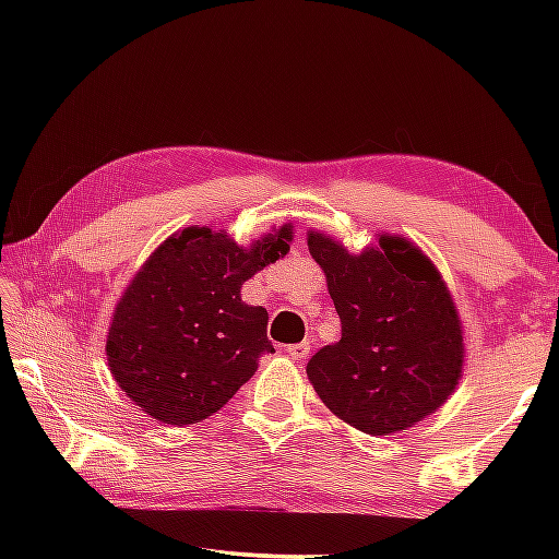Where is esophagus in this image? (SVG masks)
<instances>
[{
  "label": "esophagus",
  "mask_w": 559,
  "mask_h": 559,
  "mask_svg": "<svg viewBox=\"0 0 559 559\" xmlns=\"http://www.w3.org/2000/svg\"><path fill=\"white\" fill-rule=\"evenodd\" d=\"M286 353L293 359H306L310 355V343H296V345H288Z\"/></svg>",
  "instance_id": "34e87169"
}]
</instances>
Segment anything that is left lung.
I'll return each mask as SVG.
<instances>
[{
    "instance_id": "1",
    "label": "left lung",
    "mask_w": 559,
    "mask_h": 559,
    "mask_svg": "<svg viewBox=\"0 0 559 559\" xmlns=\"http://www.w3.org/2000/svg\"><path fill=\"white\" fill-rule=\"evenodd\" d=\"M308 249L325 271L343 337L306 367L320 400L372 437H390L437 412L463 367L461 320L433 263L402 236L353 257L320 231Z\"/></svg>"
}]
</instances>
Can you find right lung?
Masks as SVG:
<instances>
[{
	"label": "right lung",
	"mask_w": 559,
	"mask_h": 559,
	"mask_svg": "<svg viewBox=\"0 0 559 559\" xmlns=\"http://www.w3.org/2000/svg\"><path fill=\"white\" fill-rule=\"evenodd\" d=\"M293 229L249 249L226 231L187 226L157 246L122 293L108 333V365L122 392L163 424L187 427L219 412L273 353L269 313L241 286L288 253Z\"/></svg>",
	"instance_id": "add662e5"
}]
</instances>
